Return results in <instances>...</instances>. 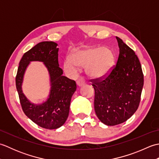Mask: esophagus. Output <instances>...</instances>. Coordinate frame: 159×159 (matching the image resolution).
<instances>
[{
	"instance_id": "obj_1",
	"label": "esophagus",
	"mask_w": 159,
	"mask_h": 159,
	"mask_svg": "<svg viewBox=\"0 0 159 159\" xmlns=\"http://www.w3.org/2000/svg\"><path fill=\"white\" fill-rule=\"evenodd\" d=\"M85 79H83V77H80V78H79V79H78V80H77V81H76L77 85H79V87L83 85L84 84H85Z\"/></svg>"
}]
</instances>
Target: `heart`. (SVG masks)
Instances as JSON below:
<instances>
[{
    "instance_id": "obj_1",
    "label": "heart",
    "mask_w": 159,
    "mask_h": 159,
    "mask_svg": "<svg viewBox=\"0 0 159 159\" xmlns=\"http://www.w3.org/2000/svg\"><path fill=\"white\" fill-rule=\"evenodd\" d=\"M114 55L107 47H87L73 50L70 59L64 63V69L67 72L74 73L77 66L86 67L90 76H102L109 72L113 65Z\"/></svg>"
}]
</instances>
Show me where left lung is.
Instances as JSON below:
<instances>
[{
	"mask_svg": "<svg viewBox=\"0 0 159 159\" xmlns=\"http://www.w3.org/2000/svg\"><path fill=\"white\" fill-rule=\"evenodd\" d=\"M120 53L116 65L105 75L91 79L95 91L94 109L107 126L126 121L139 107L143 86V74L133 49L116 37Z\"/></svg>",
	"mask_w": 159,
	"mask_h": 159,
	"instance_id": "obj_1",
	"label": "left lung"
}]
</instances>
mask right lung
<instances>
[{"mask_svg": "<svg viewBox=\"0 0 159 159\" xmlns=\"http://www.w3.org/2000/svg\"><path fill=\"white\" fill-rule=\"evenodd\" d=\"M57 46V43L54 42H42L26 52L20 60L16 76V89L24 113L37 125L46 129H57L66 122L71 98L76 89V82L62 75ZM33 60L44 62L49 70L52 82L49 99L39 106L30 103L21 91L23 74L30 61Z\"/></svg>", "mask_w": 159, "mask_h": 159, "instance_id": "obj_1", "label": "right lung"}]
</instances>
